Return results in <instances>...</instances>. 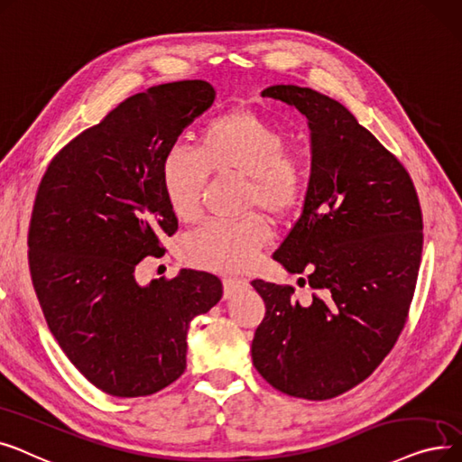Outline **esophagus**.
<instances>
[{"mask_svg": "<svg viewBox=\"0 0 462 462\" xmlns=\"http://www.w3.org/2000/svg\"><path fill=\"white\" fill-rule=\"evenodd\" d=\"M248 285V280L245 278H224V290H226V297H231L233 293H236L238 290H243Z\"/></svg>", "mask_w": 462, "mask_h": 462, "instance_id": "obj_1", "label": "esophagus"}]
</instances>
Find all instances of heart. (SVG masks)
Wrapping results in <instances>:
<instances>
[{
	"label": "heart",
	"mask_w": 462,
	"mask_h": 462,
	"mask_svg": "<svg viewBox=\"0 0 462 462\" xmlns=\"http://www.w3.org/2000/svg\"><path fill=\"white\" fill-rule=\"evenodd\" d=\"M208 174L246 179L243 205L273 217L293 214L309 189V169L274 122L238 108L212 118L195 146H172L162 163L165 201L180 222H191L201 207ZM271 240L269 224L257 214L235 222H208L186 236L184 259L210 273L248 271Z\"/></svg>",
	"instance_id": "heart-1"
}]
</instances>
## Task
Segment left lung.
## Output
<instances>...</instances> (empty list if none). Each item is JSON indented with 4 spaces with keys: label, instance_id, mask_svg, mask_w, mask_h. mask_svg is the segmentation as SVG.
<instances>
[{
    "label": "left lung",
    "instance_id": "8db88e82",
    "mask_svg": "<svg viewBox=\"0 0 462 462\" xmlns=\"http://www.w3.org/2000/svg\"><path fill=\"white\" fill-rule=\"evenodd\" d=\"M261 96L309 120V189L273 257L318 293L299 304L291 285L252 282L267 309L252 361L274 389L327 401L366 380L402 331L421 263V207L402 163L344 105L293 84Z\"/></svg>",
    "mask_w": 462,
    "mask_h": 462
}]
</instances>
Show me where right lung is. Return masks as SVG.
Segmentation results:
<instances>
[{"instance_id": "1", "label": "right lung", "mask_w": 462, "mask_h": 462, "mask_svg": "<svg viewBox=\"0 0 462 462\" xmlns=\"http://www.w3.org/2000/svg\"><path fill=\"white\" fill-rule=\"evenodd\" d=\"M205 80L152 86L65 144L37 188L28 259L51 333L80 374L113 397H146L186 368L189 321L222 299L217 276L182 269L141 285L179 219L162 163L214 103Z\"/></svg>"}]
</instances>
